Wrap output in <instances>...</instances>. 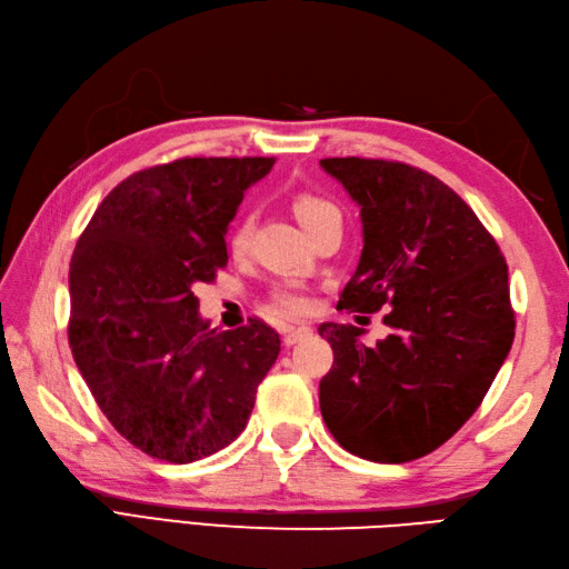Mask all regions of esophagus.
<instances>
[{
  "instance_id": "1",
  "label": "esophagus",
  "mask_w": 569,
  "mask_h": 569,
  "mask_svg": "<svg viewBox=\"0 0 569 569\" xmlns=\"http://www.w3.org/2000/svg\"><path fill=\"white\" fill-rule=\"evenodd\" d=\"M310 336H313V328H310V326H288V328H283V342L286 345H296V342L306 340Z\"/></svg>"
}]
</instances>
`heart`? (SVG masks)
Returning a JSON list of instances; mask_svg holds the SVG:
<instances>
[{
  "label": "heart",
  "instance_id": "1",
  "mask_svg": "<svg viewBox=\"0 0 569 569\" xmlns=\"http://www.w3.org/2000/svg\"><path fill=\"white\" fill-rule=\"evenodd\" d=\"M293 214L298 217L300 224L308 233H313L320 221H326L332 214H340L338 207L328 202V199H322L318 194H310V192H300L293 197ZM251 231H253V219L251 214H239L237 219L231 221V227L227 231V247L231 253H243L249 249L251 243ZM273 306L278 310H283V313H306L310 308V296L303 291V288L296 286V283H286V286H278L276 291L271 293Z\"/></svg>",
  "mask_w": 569,
  "mask_h": 569
}]
</instances>
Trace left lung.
Listing matches in <instances>:
<instances>
[{
  "mask_svg": "<svg viewBox=\"0 0 569 569\" xmlns=\"http://www.w3.org/2000/svg\"><path fill=\"white\" fill-rule=\"evenodd\" d=\"M360 204L365 247L338 308L392 330L322 322L332 367L320 411L345 451L407 463L439 449L481 407L516 338L508 263L473 209L437 177L395 160L326 158Z\"/></svg>",
  "mask_w": 569,
  "mask_h": 569,
  "instance_id": "1",
  "label": "left lung"
}]
</instances>
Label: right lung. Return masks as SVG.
<instances>
[{"instance_id":"obj_1","label":"right lung","mask_w":569,"mask_h":569,"mask_svg":"<svg viewBox=\"0 0 569 569\" xmlns=\"http://www.w3.org/2000/svg\"><path fill=\"white\" fill-rule=\"evenodd\" d=\"M273 158H180L132 172L71 256L69 345L96 405L152 459L192 463L239 437L281 338L261 318L211 330L194 283L229 261L224 233Z\"/></svg>"}]
</instances>
